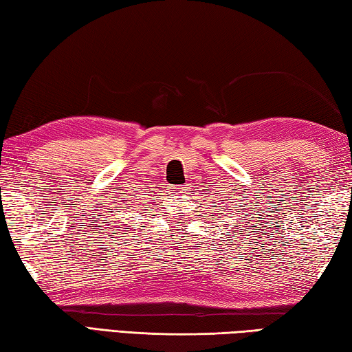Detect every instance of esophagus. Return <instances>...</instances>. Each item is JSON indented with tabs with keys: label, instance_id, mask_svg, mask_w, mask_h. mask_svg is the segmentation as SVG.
I'll list each match as a JSON object with an SVG mask.
<instances>
[{
	"label": "esophagus",
	"instance_id": "esophagus-1",
	"mask_svg": "<svg viewBox=\"0 0 352 352\" xmlns=\"http://www.w3.org/2000/svg\"><path fill=\"white\" fill-rule=\"evenodd\" d=\"M183 189H184V184H183V186H175V188H174V190H175L177 194H182Z\"/></svg>",
	"mask_w": 352,
	"mask_h": 352
}]
</instances>
